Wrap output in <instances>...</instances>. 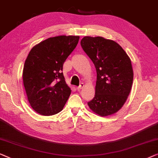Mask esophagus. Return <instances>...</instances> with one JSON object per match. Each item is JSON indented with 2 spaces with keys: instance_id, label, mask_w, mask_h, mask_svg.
I'll use <instances>...</instances> for the list:
<instances>
[{
  "instance_id": "esophagus-1",
  "label": "esophagus",
  "mask_w": 158,
  "mask_h": 158,
  "mask_svg": "<svg viewBox=\"0 0 158 158\" xmlns=\"http://www.w3.org/2000/svg\"><path fill=\"white\" fill-rule=\"evenodd\" d=\"M84 86V83H81L80 84V85L78 86V87H77V90H80V89H81L82 88H83Z\"/></svg>"
}]
</instances>
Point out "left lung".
<instances>
[{"label": "left lung", "instance_id": "obj_1", "mask_svg": "<svg viewBox=\"0 0 158 158\" xmlns=\"http://www.w3.org/2000/svg\"><path fill=\"white\" fill-rule=\"evenodd\" d=\"M81 46L97 70L95 95L88 105L101 117L114 114L125 103L132 88L130 57L117 42L101 36L84 37Z\"/></svg>", "mask_w": 158, "mask_h": 158}]
</instances>
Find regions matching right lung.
Segmentation results:
<instances>
[{"label":"right lung","instance_id":"obj_1","mask_svg":"<svg viewBox=\"0 0 158 158\" xmlns=\"http://www.w3.org/2000/svg\"><path fill=\"white\" fill-rule=\"evenodd\" d=\"M77 35L48 38L30 51L23 70V81L31 107L44 116L63 110L71 94L63 64L79 42Z\"/></svg>","mask_w":158,"mask_h":158}]
</instances>
